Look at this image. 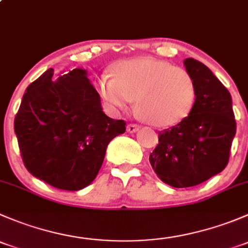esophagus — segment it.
<instances>
[{
    "label": "esophagus",
    "mask_w": 248,
    "mask_h": 248,
    "mask_svg": "<svg viewBox=\"0 0 248 248\" xmlns=\"http://www.w3.org/2000/svg\"><path fill=\"white\" fill-rule=\"evenodd\" d=\"M138 129H139L138 124H129L128 126H127V132H128V133H136V132L138 131Z\"/></svg>",
    "instance_id": "esophagus-1"
}]
</instances>
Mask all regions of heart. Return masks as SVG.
<instances>
[{"label":"heart","instance_id":"heart-1","mask_svg":"<svg viewBox=\"0 0 248 248\" xmlns=\"http://www.w3.org/2000/svg\"><path fill=\"white\" fill-rule=\"evenodd\" d=\"M111 74L97 79V91L112 111L126 110L136 99L139 115L157 127L177 124L196 104L197 84L184 68L152 57L115 63Z\"/></svg>","mask_w":248,"mask_h":248}]
</instances>
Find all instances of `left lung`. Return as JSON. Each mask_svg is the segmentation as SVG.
Here are the masks:
<instances>
[{
	"instance_id": "left-lung-1",
	"label": "left lung",
	"mask_w": 248,
	"mask_h": 248,
	"mask_svg": "<svg viewBox=\"0 0 248 248\" xmlns=\"http://www.w3.org/2000/svg\"><path fill=\"white\" fill-rule=\"evenodd\" d=\"M184 66L197 84L196 104L186 119L159 132L149 158L157 176L175 188L196 186L223 170L236 133L228 90L202 62L189 57Z\"/></svg>"
}]
</instances>
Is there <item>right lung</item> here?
I'll return each mask as SVG.
<instances>
[{
	"mask_svg": "<svg viewBox=\"0 0 248 248\" xmlns=\"http://www.w3.org/2000/svg\"><path fill=\"white\" fill-rule=\"evenodd\" d=\"M52 77L49 68L27 86L14 131L25 167L34 177L79 191L96 179L109 142L124 133L126 124L104 114L86 69Z\"/></svg>",
	"mask_w": 248,
	"mask_h": 248,
	"instance_id": "1",
	"label": "right lung"
}]
</instances>
